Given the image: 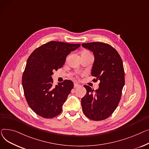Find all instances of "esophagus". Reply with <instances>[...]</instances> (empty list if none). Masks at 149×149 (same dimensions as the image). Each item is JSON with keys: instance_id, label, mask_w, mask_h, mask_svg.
I'll list each match as a JSON object with an SVG mask.
<instances>
[{"instance_id": "obj_1", "label": "esophagus", "mask_w": 149, "mask_h": 149, "mask_svg": "<svg viewBox=\"0 0 149 149\" xmlns=\"http://www.w3.org/2000/svg\"><path fill=\"white\" fill-rule=\"evenodd\" d=\"M79 86H80V85L77 84V83H74V88H77V87Z\"/></svg>"}]
</instances>
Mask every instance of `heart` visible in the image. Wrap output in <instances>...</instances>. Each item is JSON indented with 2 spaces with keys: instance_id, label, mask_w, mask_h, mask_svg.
I'll use <instances>...</instances> for the list:
<instances>
[{
  "instance_id": "obj_1",
  "label": "heart",
  "mask_w": 149,
  "mask_h": 149,
  "mask_svg": "<svg viewBox=\"0 0 149 149\" xmlns=\"http://www.w3.org/2000/svg\"><path fill=\"white\" fill-rule=\"evenodd\" d=\"M88 55H92L88 51H84L82 52L81 56H88Z\"/></svg>"
}]
</instances>
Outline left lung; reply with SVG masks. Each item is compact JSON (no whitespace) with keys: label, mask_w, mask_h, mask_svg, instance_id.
<instances>
[{"label":"left lung","mask_w":149,"mask_h":149,"mask_svg":"<svg viewBox=\"0 0 149 149\" xmlns=\"http://www.w3.org/2000/svg\"><path fill=\"white\" fill-rule=\"evenodd\" d=\"M82 46L93 52L91 75L95 77L94 82H100L96 90L84 85L86 94L81 100L82 111L92 120H105L114 112L121 99L125 82L123 61L118 52L107 43L92 42Z\"/></svg>","instance_id":"left-lung-1"}]
</instances>
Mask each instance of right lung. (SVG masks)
I'll list each match as a JSON object with an SVG mask.
<instances>
[{
	"mask_svg": "<svg viewBox=\"0 0 149 149\" xmlns=\"http://www.w3.org/2000/svg\"><path fill=\"white\" fill-rule=\"evenodd\" d=\"M80 46L51 41L37 48L29 56L22 76V85L28 104L38 116L51 118L62 112L73 82L64 80L54 86L52 75L63 67L67 56Z\"/></svg>",
	"mask_w": 149,
	"mask_h": 149,
	"instance_id": "obj_1",
	"label": "right lung"
}]
</instances>
